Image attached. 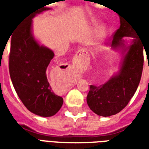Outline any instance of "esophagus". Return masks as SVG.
I'll return each mask as SVG.
<instances>
[{
	"label": "esophagus",
	"mask_w": 149,
	"mask_h": 149,
	"mask_svg": "<svg viewBox=\"0 0 149 149\" xmlns=\"http://www.w3.org/2000/svg\"><path fill=\"white\" fill-rule=\"evenodd\" d=\"M78 53H79V55L80 56H84L85 55V54H87V52H86L84 49H81V50H80V51L78 52Z\"/></svg>",
	"instance_id": "34e87169"
}]
</instances>
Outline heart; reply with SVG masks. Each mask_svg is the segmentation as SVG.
<instances>
[{"instance_id": "b5f03b06", "label": "heart", "mask_w": 149, "mask_h": 149, "mask_svg": "<svg viewBox=\"0 0 149 149\" xmlns=\"http://www.w3.org/2000/svg\"><path fill=\"white\" fill-rule=\"evenodd\" d=\"M104 26H100L99 28V30H98V37L101 39L104 37Z\"/></svg>"}]
</instances>
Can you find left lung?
Masks as SVG:
<instances>
[{
	"label": "left lung",
	"mask_w": 149,
	"mask_h": 149,
	"mask_svg": "<svg viewBox=\"0 0 149 149\" xmlns=\"http://www.w3.org/2000/svg\"><path fill=\"white\" fill-rule=\"evenodd\" d=\"M120 22L111 45V49L121 55L118 71L105 84L91 85L87 96L90 109L104 117L118 113L128 104L137 89L143 71L144 45L128 21L120 17Z\"/></svg>",
	"instance_id": "left-lung-1"
}]
</instances>
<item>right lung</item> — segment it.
<instances>
[{
    "label": "right lung",
    "mask_w": 149,
    "mask_h": 149,
    "mask_svg": "<svg viewBox=\"0 0 149 149\" xmlns=\"http://www.w3.org/2000/svg\"><path fill=\"white\" fill-rule=\"evenodd\" d=\"M49 9L42 6L22 18L12 36L9 55V74L18 97L28 110L42 117L55 115L64 102L46 75L54 52L40 44L33 30V19Z\"/></svg>",
    "instance_id": "add662e5"
}]
</instances>
